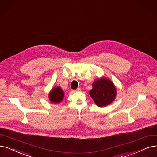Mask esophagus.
Segmentation results:
<instances>
[{"label":"esophagus","instance_id":"34e87169","mask_svg":"<svg viewBox=\"0 0 157 157\" xmlns=\"http://www.w3.org/2000/svg\"><path fill=\"white\" fill-rule=\"evenodd\" d=\"M80 90H81V88H80V87H78V88H77V90H73V92H75V91H80Z\"/></svg>","mask_w":157,"mask_h":157}]
</instances>
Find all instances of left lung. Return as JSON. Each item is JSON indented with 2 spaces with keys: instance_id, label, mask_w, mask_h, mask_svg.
<instances>
[{
  "instance_id": "8db88e82",
  "label": "left lung",
  "mask_w": 157,
  "mask_h": 157,
  "mask_svg": "<svg viewBox=\"0 0 157 157\" xmlns=\"http://www.w3.org/2000/svg\"><path fill=\"white\" fill-rule=\"evenodd\" d=\"M116 89L111 81L106 78H100L93 83L90 95L98 107H105L113 101Z\"/></svg>"
}]
</instances>
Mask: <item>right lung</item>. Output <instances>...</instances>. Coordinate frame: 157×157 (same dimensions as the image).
Wrapping results in <instances>:
<instances>
[{
  "label": "right lung",
  "mask_w": 157,
  "mask_h": 157,
  "mask_svg": "<svg viewBox=\"0 0 157 157\" xmlns=\"http://www.w3.org/2000/svg\"><path fill=\"white\" fill-rule=\"evenodd\" d=\"M64 91L59 87H55L49 93V98L52 103H59L64 98Z\"/></svg>",
  "instance_id": "1"
}]
</instances>
